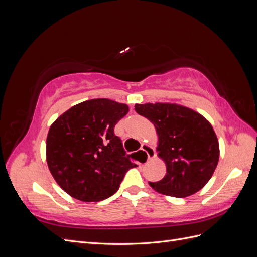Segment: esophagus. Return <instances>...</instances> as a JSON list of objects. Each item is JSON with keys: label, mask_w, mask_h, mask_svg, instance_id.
I'll list each match as a JSON object with an SVG mask.
<instances>
[{"label": "esophagus", "mask_w": 257, "mask_h": 257, "mask_svg": "<svg viewBox=\"0 0 257 257\" xmlns=\"http://www.w3.org/2000/svg\"><path fill=\"white\" fill-rule=\"evenodd\" d=\"M141 149H142V151H144V152H145V154H146V157H147V160H148V161H149V160H152V159L155 157L154 149H153V148H152L151 146L148 145V144H143Z\"/></svg>", "instance_id": "esophagus-1"}]
</instances>
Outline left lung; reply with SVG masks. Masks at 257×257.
Masks as SVG:
<instances>
[{"label": "left lung", "mask_w": 257, "mask_h": 257, "mask_svg": "<svg viewBox=\"0 0 257 257\" xmlns=\"http://www.w3.org/2000/svg\"><path fill=\"white\" fill-rule=\"evenodd\" d=\"M135 110L157 130L158 155L166 164L165 177L158 182H149L151 188L178 198L203 189L220 158L219 142L209 121L177 104H136Z\"/></svg>", "instance_id": "8db88e82"}]
</instances>
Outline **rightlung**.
Wrapping results in <instances>:
<instances>
[{"label":"right lung","mask_w":257,"mask_h":257,"mask_svg":"<svg viewBox=\"0 0 257 257\" xmlns=\"http://www.w3.org/2000/svg\"><path fill=\"white\" fill-rule=\"evenodd\" d=\"M127 112L125 104L95 98L73 106L52 123L46 143L47 164L72 197L85 203L110 197L136 166L114 135V125Z\"/></svg>","instance_id":"add662e5"}]
</instances>
